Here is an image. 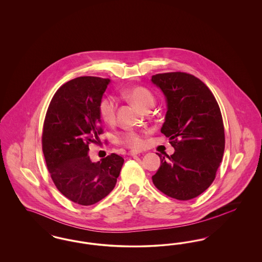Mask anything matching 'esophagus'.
Returning <instances> with one entry per match:
<instances>
[{
	"label": "esophagus",
	"instance_id": "esophagus-1",
	"mask_svg": "<svg viewBox=\"0 0 262 262\" xmlns=\"http://www.w3.org/2000/svg\"><path fill=\"white\" fill-rule=\"evenodd\" d=\"M138 154H140V152L135 151V150H130V151L127 152V155H129V156H135V155H138Z\"/></svg>",
	"mask_w": 262,
	"mask_h": 262
}]
</instances>
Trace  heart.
Segmentation results:
<instances>
[{
  "label": "heart",
  "mask_w": 262,
  "mask_h": 262,
  "mask_svg": "<svg viewBox=\"0 0 262 262\" xmlns=\"http://www.w3.org/2000/svg\"><path fill=\"white\" fill-rule=\"evenodd\" d=\"M125 97L132 101L139 110L145 112L150 110L155 104V97L147 88L135 86L128 88L124 92ZM117 100L111 95L102 97L98 105L100 117L106 123H112L117 111ZM119 141L127 147L139 148L142 146V139L137 133L127 130L119 137Z\"/></svg>",
  "instance_id": "heart-1"
}]
</instances>
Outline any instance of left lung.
Instances as JSON below:
<instances>
[{"label":"left lung","mask_w":262,"mask_h":262,"mask_svg":"<svg viewBox=\"0 0 262 262\" xmlns=\"http://www.w3.org/2000/svg\"><path fill=\"white\" fill-rule=\"evenodd\" d=\"M162 91L167 112L161 133L174 152L160 157L152 182L166 195L179 200L194 199L215 179L224 154L222 115L211 91L198 77L186 73L151 77Z\"/></svg>","instance_id":"obj_1"}]
</instances>
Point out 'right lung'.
Wrapping results in <instances>:
<instances>
[{"mask_svg": "<svg viewBox=\"0 0 262 262\" xmlns=\"http://www.w3.org/2000/svg\"><path fill=\"white\" fill-rule=\"evenodd\" d=\"M111 80L80 76L64 83L52 98L46 114L42 148L51 178L72 201L92 205L116 186L124 158L113 153L92 162L89 143L99 139L98 105Z\"/></svg>", "mask_w": 262, "mask_h": 262, "instance_id": "right-lung-1", "label": "right lung"}]
</instances>
